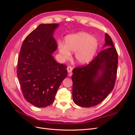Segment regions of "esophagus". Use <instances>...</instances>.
Listing matches in <instances>:
<instances>
[{
    "label": "esophagus",
    "mask_w": 135,
    "mask_h": 135,
    "mask_svg": "<svg viewBox=\"0 0 135 135\" xmlns=\"http://www.w3.org/2000/svg\"><path fill=\"white\" fill-rule=\"evenodd\" d=\"M67 70H68V71L69 73V76H71V72L72 71V70H73V68L71 67V66H68V68H67Z\"/></svg>",
    "instance_id": "esophagus-1"
}]
</instances>
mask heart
<instances>
[{
	"label": "heart",
	"mask_w": 135,
	"mask_h": 135,
	"mask_svg": "<svg viewBox=\"0 0 135 135\" xmlns=\"http://www.w3.org/2000/svg\"><path fill=\"white\" fill-rule=\"evenodd\" d=\"M99 46L97 39L88 33L79 32L66 36L65 44L59 45L60 54L65 59L70 56V52H75V59L81 65L88 64L95 55Z\"/></svg>",
	"instance_id": "obj_1"
}]
</instances>
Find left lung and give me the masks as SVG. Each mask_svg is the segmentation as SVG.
I'll list each match as a JSON object with an SVG mask.
<instances>
[{
    "label": "left lung",
    "instance_id": "left-lung-1",
    "mask_svg": "<svg viewBox=\"0 0 135 135\" xmlns=\"http://www.w3.org/2000/svg\"><path fill=\"white\" fill-rule=\"evenodd\" d=\"M105 49L85 66L73 70V99L81 107L101 103L113 89L117 78L118 53L110 36L105 33Z\"/></svg>",
    "mask_w": 135,
    "mask_h": 135
}]
</instances>
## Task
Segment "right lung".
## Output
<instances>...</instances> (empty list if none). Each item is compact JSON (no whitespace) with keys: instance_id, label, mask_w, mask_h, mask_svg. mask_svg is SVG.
I'll return each instance as SVG.
<instances>
[{"instance_id":"add662e5","label":"right lung","mask_w":135,"mask_h":135,"mask_svg":"<svg viewBox=\"0 0 135 135\" xmlns=\"http://www.w3.org/2000/svg\"><path fill=\"white\" fill-rule=\"evenodd\" d=\"M58 23L40 24L23 40L17 70L25 100L38 108L50 106L63 80L66 65L57 62L52 54L57 47L53 36Z\"/></svg>"}]
</instances>
